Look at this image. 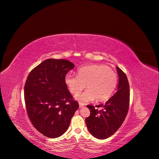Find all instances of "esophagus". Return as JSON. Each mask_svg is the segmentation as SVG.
<instances>
[{
	"label": "esophagus",
	"instance_id": "34e87169",
	"mask_svg": "<svg viewBox=\"0 0 159 159\" xmlns=\"http://www.w3.org/2000/svg\"><path fill=\"white\" fill-rule=\"evenodd\" d=\"M85 105V104L84 103H81V102H80L79 103V107L81 108V107H83Z\"/></svg>",
	"mask_w": 159,
	"mask_h": 159
}]
</instances>
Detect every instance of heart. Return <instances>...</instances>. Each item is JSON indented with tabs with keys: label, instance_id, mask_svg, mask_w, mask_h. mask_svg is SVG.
Masks as SVG:
<instances>
[{
	"label": "heart",
	"instance_id": "b5f03b06",
	"mask_svg": "<svg viewBox=\"0 0 159 159\" xmlns=\"http://www.w3.org/2000/svg\"><path fill=\"white\" fill-rule=\"evenodd\" d=\"M65 83L74 95L77 94L86 85L87 90L75 96L77 100L85 102L95 99L97 102H104L116 88L117 75L107 66L92 64L80 68L77 76L67 75Z\"/></svg>",
	"mask_w": 159,
	"mask_h": 159
}]
</instances>
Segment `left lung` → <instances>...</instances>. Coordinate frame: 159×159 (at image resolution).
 I'll use <instances>...</instances> for the list:
<instances>
[{"mask_svg": "<svg viewBox=\"0 0 159 159\" xmlns=\"http://www.w3.org/2000/svg\"><path fill=\"white\" fill-rule=\"evenodd\" d=\"M119 75L117 91L105 104L88 105L90 115L85 119L89 133L98 139H105L116 132L125 119L129 105V84L125 74L117 67Z\"/></svg>", "mask_w": 159, "mask_h": 159, "instance_id": "obj_1", "label": "left lung"}]
</instances>
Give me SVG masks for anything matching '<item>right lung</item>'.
Segmentation results:
<instances>
[{"instance_id": "add662e5", "label": "right lung", "mask_w": 159, "mask_h": 159, "mask_svg": "<svg viewBox=\"0 0 159 159\" xmlns=\"http://www.w3.org/2000/svg\"><path fill=\"white\" fill-rule=\"evenodd\" d=\"M74 67L68 60L48 59L34 68L26 81L25 100L28 117L47 137L62 135L79 107L65 83L66 75Z\"/></svg>"}]
</instances>
